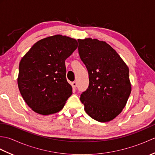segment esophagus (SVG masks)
Listing matches in <instances>:
<instances>
[{"label":"esophagus","mask_w":155,"mask_h":155,"mask_svg":"<svg viewBox=\"0 0 155 155\" xmlns=\"http://www.w3.org/2000/svg\"><path fill=\"white\" fill-rule=\"evenodd\" d=\"M71 84H72V87H73L74 88H76V87H77V82H76V81L72 82Z\"/></svg>","instance_id":"obj_1"}]
</instances>
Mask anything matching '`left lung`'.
Here are the masks:
<instances>
[{
    "label": "left lung",
    "mask_w": 155,
    "mask_h": 155,
    "mask_svg": "<svg viewBox=\"0 0 155 155\" xmlns=\"http://www.w3.org/2000/svg\"><path fill=\"white\" fill-rule=\"evenodd\" d=\"M78 41V53L89 77V86L80 100L91 118L109 122L121 113L130 96L129 69L106 42L91 38Z\"/></svg>",
    "instance_id": "8db88e82"
}]
</instances>
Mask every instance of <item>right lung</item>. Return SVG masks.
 Masks as SVG:
<instances>
[{
	"instance_id": "add662e5",
	"label": "right lung",
	"mask_w": 155,
	"mask_h": 155,
	"mask_svg": "<svg viewBox=\"0 0 155 155\" xmlns=\"http://www.w3.org/2000/svg\"><path fill=\"white\" fill-rule=\"evenodd\" d=\"M77 41L57 35L32 46L19 63L18 87L23 99L35 113L48 115L62 109L72 88L66 78L65 60Z\"/></svg>"
}]
</instances>
